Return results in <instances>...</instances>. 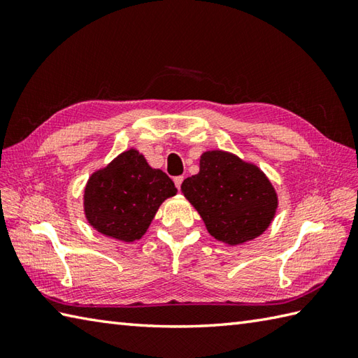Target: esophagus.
I'll return each mask as SVG.
<instances>
[{
	"instance_id": "obj_1",
	"label": "esophagus",
	"mask_w": 358,
	"mask_h": 358,
	"mask_svg": "<svg viewBox=\"0 0 358 358\" xmlns=\"http://www.w3.org/2000/svg\"><path fill=\"white\" fill-rule=\"evenodd\" d=\"M173 183H175V187H177L178 191H180V189H181V183H183V177H175V178H173Z\"/></svg>"
}]
</instances>
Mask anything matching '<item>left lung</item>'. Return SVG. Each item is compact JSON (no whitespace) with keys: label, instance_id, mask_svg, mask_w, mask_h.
Instances as JSON below:
<instances>
[{"label":"left lung","instance_id":"obj_1","mask_svg":"<svg viewBox=\"0 0 358 358\" xmlns=\"http://www.w3.org/2000/svg\"><path fill=\"white\" fill-rule=\"evenodd\" d=\"M181 189L212 237L227 245L258 237L277 209V194L264 173L222 150L203 154L200 172Z\"/></svg>","mask_w":358,"mask_h":358}]
</instances>
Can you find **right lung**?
Instances as JSON below:
<instances>
[{
	"label": "right lung",
	"instance_id": "add662e5",
	"mask_svg": "<svg viewBox=\"0 0 358 358\" xmlns=\"http://www.w3.org/2000/svg\"><path fill=\"white\" fill-rule=\"evenodd\" d=\"M175 194L173 181L131 149L89 178L86 217L98 232L134 241L146 232L159 204Z\"/></svg>",
	"mask_w": 358,
	"mask_h": 358
}]
</instances>
